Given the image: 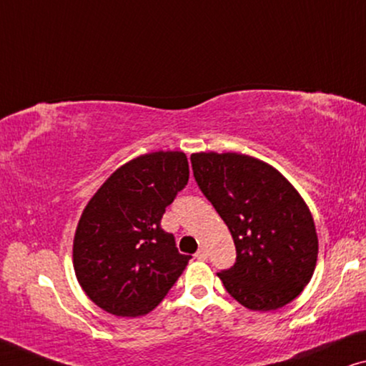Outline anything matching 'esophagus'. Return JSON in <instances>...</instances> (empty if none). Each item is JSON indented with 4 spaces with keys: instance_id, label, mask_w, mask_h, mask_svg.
<instances>
[{
    "instance_id": "esophagus-1",
    "label": "esophagus",
    "mask_w": 366,
    "mask_h": 366,
    "mask_svg": "<svg viewBox=\"0 0 366 366\" xmlns=\"http://www.w3.org/2000/svg\"><path fill=\"white\" fill-rule=\"evenodd\" d=\"M195 259H197V260H207V252H205V249H199L197 252H195Z\"/></svg>"
}]
</instances>
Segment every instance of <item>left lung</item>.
Segmentation results:
<instances>
[{
    "instance_id": "8db88e82",
    "label": "left lung",
    "mask_w": 366,
    "mask_h": 366,
    "mask_svg": "<svg viewBox=\"0 0 366 366\" xmlns=\"http://www.w3.org/2000/svg\"><path fill=\"white\" fill-rule=\"evenodd\" d=\"M190 162L235 244V264L217 274L225 290L250 310L290 303L317 265L318 237L305 200L277 169L245 154L195 152Z\"/></svg>"
}]
</instances>
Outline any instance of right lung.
Wrapping results in <instances>:
<instances>
[{"instance_id": "add662e5", "label": "right lung", "mask_w": 366, "mask_h": 366, "mask_svg": "<svg viewBox=\"0 0 366 366\" xmlns=\"http://www.w3.org/2000/svg\"><path fill=\"white\" fill-rule=\"evenodd\" d=\"M181 151H159L126 162L82 210L73 244L79 285L102 310L139 317L154 310L187 265L161 219L187 185Z\"/></svg>"}]
</instances>
